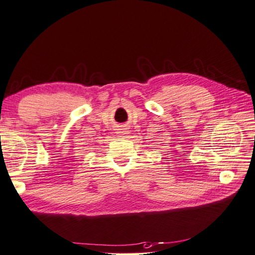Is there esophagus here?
I'll return each mask as SVG.
<instances>
[{
  "instance_id": "obj_1",
  "label": "esophagus",
  "mask_w": 255,
  "mask_h": 255,
  "mask_svg": "<svg viewBox=\"0 0 255 255\" xmlns=\"http://www.w3.org/2000/svg\"><path fill=\"white\" fill-rule=\"evenodd\" d=\"M116 132H117L118 136H123V135L128 134L129 131H128V128L126 126H119V127H118Z\"/></svg>"
}]
</instances>
